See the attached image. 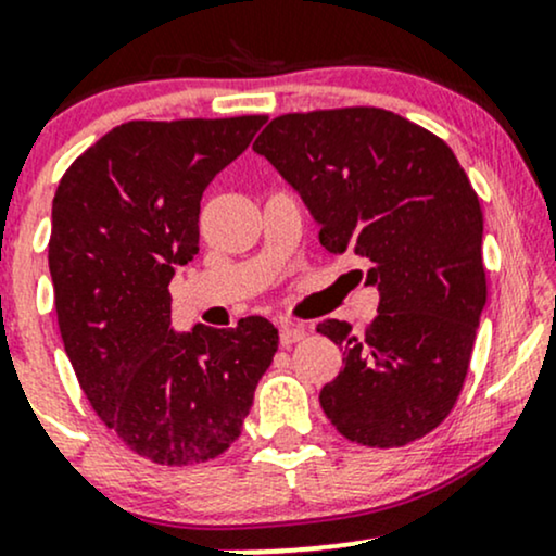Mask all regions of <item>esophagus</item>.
Wrapping results in <instances>:
<instances>
[{
    "label": "esophagus",
    "instance_id": "1",
    "mask_svg": "<svg viewBox=\"0 0 556 556\" xmlns=\"http://www.w3.org/2000/svg\"><path fill=\"white\" fill-rule=\"evenodd\" d=\"M300 340H305V327H300V324H282L279 327V342H282V348H290V344Z\"/></svg>",
    "mask_w": 556,
    "mask_h": 556
}]
</instances>
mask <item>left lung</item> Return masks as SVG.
<instances>
[{
    "mask_svg": "<svg viewBox=\"0 0 556 556\" xmlns=\"http://www.w3.org/2000/svg\"><path fill=\"white\" fill-rule=\"evenodd\" d=\"M253 151L282 175L329 253L368 261L379 316L363 334L316 327L340 344L342 371L318 402L337 431L402 446L455 407L486 305L483 214L444 140L374 106L285 114Z\"/></svg>",
    "mask_w": 556,
    "mask_h": 556,
    "instance_id": "obj_1",
    "label": "left lung"
}]
</instances>
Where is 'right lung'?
Here are the masks:
<instances>
[{"instance_id":"add662e5","label":"right lung","mask_w":556,"mask_h":556,"mask_svg":"<svg viewBox=\"0 0 556 556\" xmlns=\"http://www.w3.org/2000/svg\"><path fill=\"white\" fill-rule=\"evenodd\" d=\"M264 123H125L56 188L49 271L65 353L96 416L151 463L219 457L277 353L261 316L185 334L169 321L172 277L198 253L203 190Z\"/></svg>"}]
</instances>
